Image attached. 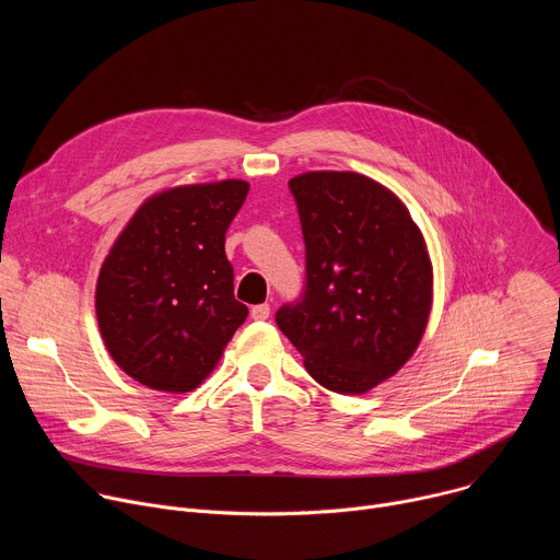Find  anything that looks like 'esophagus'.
Here are the masks:
<instances>
[{
    "mask_svg": "<svg viewBox=\"0 0 560 560\" xmlns=\"http://www.w3.org/2000/svg\"><path fill=\"white\" fill-rule=\"evenodd\" d=\"M250 316L255 318V322H266V318L270 316V305H268V303H259V305H253V310H250Z\"/></svg>",
    "mask_w": 560,
    "mask_h": 560,
    "instance_id": "34e87169",
    "label": "esophagus"
}]
</instances>
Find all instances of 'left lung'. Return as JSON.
I'll return each mask as SVG.
<instances>
[{"label": "left lung", "mask_w": 560, "mask_h": 560, "mask_svg": "<svg viewBox=\"0 0 560 560\" xmlns=\"http://www.w3.org/2000/svg\"><path fill=\"white\" fill-rule=\"evenodd\" d=\"M305 244L303 294L277 310L310 376L363 394L415 354L432 307L423 234L394 192L357 173L290 179Z\"/></svg>", "instance_id": "left-lung-1"}]
</instances>
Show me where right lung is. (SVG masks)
<instances>
[{
    "label": "right lung",
    "instance_id": "add662e5",
    "mask_svg": "<svg viewBox=\"0 0 560 560\" xmlns=\"http://www.w3.org/2000/svg\"><path fill=\"white\" fill-rule=\"evenodd\" d=\"M248 190L225 179L154 195L106 257L95 292L100 330L115 363L141 385L195 389L246 322L225 230Z\"/></svg>",
    "mask_w": 560,
    "mask_h": 560
}]
</instances>
